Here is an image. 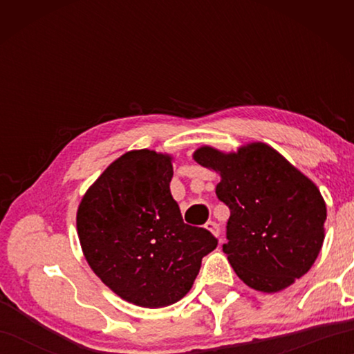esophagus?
<instances>
[{"label":"esophagus","mask_w":354,"mask_h":354,"mask_svg":"<svg viewBox=\"0 0 354 354\" xmlns=\"http://www.w3.org/2000/svg\"><path fill=\"white\" fill-rule=\"evenodd\" d=\"M205 227L207 231H211L214 236H218L220 234V227H218V225L215 223V221H207V223L205 225Z\"/></svg>","instance_id":"obj_1"}]
</instances>
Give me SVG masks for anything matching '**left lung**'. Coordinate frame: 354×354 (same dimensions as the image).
<instances>
[{
	"instance_id": "left-lung-1",
	"label": "left lung",
	"mask_w": 354,
	"mask_h": 354,
	"mask_svg": "<svg viewBox=\"0 0 354 354\" xmlns=\"http://www.w3.org/2000/svg\"><path fill=\"white\" fill-rule=\"evenodd\" d=\"M194 159L217 171L230 207L223 251L251 289L274 293L309 272L325 239L326 205L317 185L267 143L236 153L201 147Z\"/></svg>"
}]
</instances>
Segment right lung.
Returning a JSON list of instances; mask_svg holds the SVG:
<instances>
[{
  "label": "right lung",
  "mask_w": 354,
  "mask_h": 354,
  "mask_svg": "<svg viewBox=\"0 0 354 354\" xmlns=\"http://www.w3.org/2000/svg\"><path fill=\"white\" fill-rule=\"evenodd\" d=\"M171 156L134 149L101 173L76 214L82 253L120 298L164 308L187 293L201 259L217 247L205 227L183 221L173 200Z\"/></svg>",
  "instance_id": "right-lung-1"
}]
</instances>
